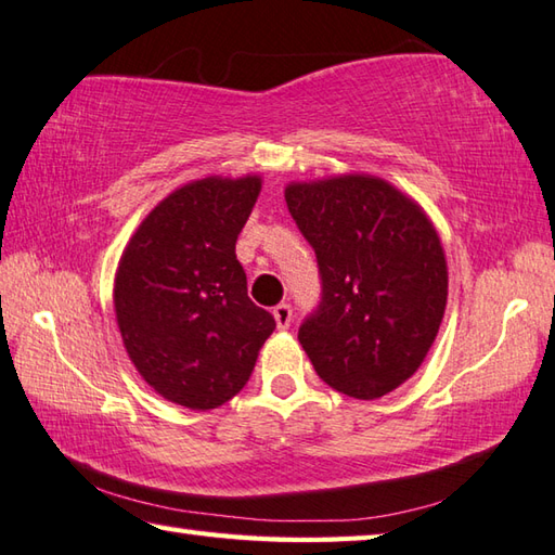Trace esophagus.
<instances>
[{
    "label": "esophagus",
    "mask_w": 555,
    "mask_h": 555,
    "mask_svg": "<svg viewBox=\"0 0 555 555\" xmlns=\"http://www.w3.org/2000/svg\"><path fill=\"white\" fill-rule=\"evenodd\" d=\"M274 320H276V327L279 330H288L291 327V320H293V310L288 302H279L274 308Z\"/></svg>",
    "instance_id": "obj_1"
}]
</instances>
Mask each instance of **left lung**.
<instances>
[{
  "label": "left lung",
  "mask_w": 555,
  "mask_h": 555,
  "mask_svg": "<svg viewBox=\"0 0 555 555\" xmlns=\"http://www.w3.org/2000/svg\"><path fill=\"white\" fill-rule=\"evenodd\" d=\"M286 204L322 284L298 330L310 363L353 399L392 392L418 371L448 302L436 228L392 184L365 176L291 184Z\"/></svg>",
  "instance_id": "1"
}]
</instances>
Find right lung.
<instances>
[{
	"mask_svg": "<svg viewBox=\"0 0 555 555\" xmlns=\"http://www.w3.org/2000/svg\"><path fill=\"white\" fill-rule=\"evenodd\" d=\"M259 188V178L184 184L146 216L117 269L129 358L160 397L188 409H216L241 392L276 330L249 300L235 257Z\"/></svg>",
	"mask_w": 555,
	"mask_h": 555,
	"instance_id": "1",
	"label": "right lung"
}]
</instances>
